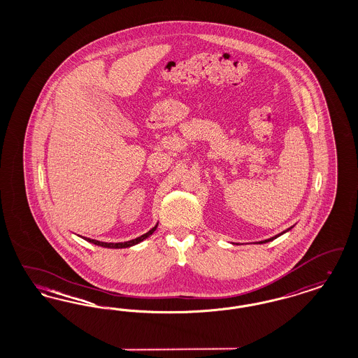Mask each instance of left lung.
<instances>
[{"label":"left lung","instance_id":"1","mask_svg":"<svg viewBox=\"0 0 358 358\" xmlns=\"http://www.w3.org/2000/svg\"><path fill=\"white\" fill-rule=\"evenodd\" d=\"M292 227H289V228H287L286 231H283L282 234H278V235H275V236H273V238H267V240H262V241H259V244H263V243H268V241H273V238H279L280 235H283V234H286V232H289V229H291Z\"/></svg>","mask_w":358,"mask_h":358}]
</instances>
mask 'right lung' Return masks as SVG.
Wrapping results in <instances>:
<instances>
[{
    "label": "right lung",
    "instance_id": "1",
    "mask_svg": "<svg viewBox=\"0 0 358 358\" xmlns=\"http://www.w3.org/2000/svg\"><path fill=\"white\" fill-rule=\"evenodd\" d=\"M157 227H158V222L154 225L153 228H152L149 232H146V234H143V235H141V236H138V238H133V240H129V241H122V243H106V241H99V240H94V238H83L87 240V241H90V243H92V244H95V245L104 247V248H129V247H133V245H136V244H138V243L143 241L145 238H149L150 235H153L154 231L157 229Z\"/></svg>",
    "mask_w": 358,
    "mask_h": 358
}]
</instances>
